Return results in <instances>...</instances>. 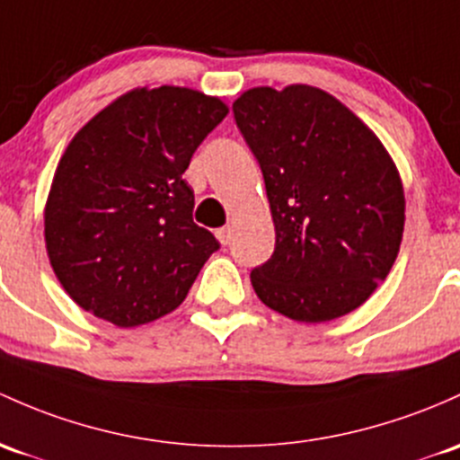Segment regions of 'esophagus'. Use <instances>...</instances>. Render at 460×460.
Returning a JSON list of instances; mask_svg holds the SVG:
<instances>
[{"mask_svg":"<svg viewBox=\"0 0 460 460\" xmlns=\"http://www.w3.org/2000/svg\"><path fill=\"white\" fill-rule=\"evenodd\" d=\"M215 234H217V239H219L221 245H230V241H232V228H230V226H226V228H219L215 232Z\"/></svg>","mask_w":460,"mask_h":460,"instance_id":"obj_1","label":"esophagus"}]
</instances>
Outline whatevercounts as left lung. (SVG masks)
I'll use <instances>...</instances> for the list:
<instances>
[{"label":"left lung","instance_id":"1","mask_svg":"<svg viewBox=\"0 0 460 460\" xmlns=\"http://www.w3.org/2000/svg\"><path fill=\"white\" fill-rule=\"evenodd\" d=\"M259 160L274 254L250 274L256 296L296 323H329L367 303L399 254L402 177L377 136L311 85L252 87L232 105Z\"/></svg>","mask_w":460,"mask_h":460}]
</instances>
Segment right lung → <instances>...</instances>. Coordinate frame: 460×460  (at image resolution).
Returning <instances> with one entry per match:
<instances>
[{
	"instance_id": "add662e5",
	"label": "right lung",
	"mask_w": 460,
	"mask_h": 460,
	"mask_svg": "<svg viewBox=\"0 0 460 460\" xmlns=\"http://www.w3.org/2000/svg\"><path fill=\"white\" fill-rule=\"evenodd\" d=\"M226 113L204 92L137 87L72 137L43 224L54 274L78 307L129 329L184 303L219 243L192 221L181 175Z\"/></svg>"
}]
</instances>
